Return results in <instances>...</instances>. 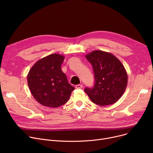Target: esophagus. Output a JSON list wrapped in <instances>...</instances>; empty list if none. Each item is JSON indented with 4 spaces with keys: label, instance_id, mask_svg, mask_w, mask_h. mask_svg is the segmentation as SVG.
I'll use <instances>...</instances> for the list:
<instances>
[{
    "label": "esophagus",
    "instance_id": "obj_1",
    "mask_svg": "<svg viewBox=\"0 0 153 153\" xmlns=\"http://www.w3.org/2000/svg\"><path fill=\"white\" fill-rule=\"evenodd\" d=\"M82 87H83V86L81 84H77V85H76V89H82Z\"/></svg>",
    "mask_w": 153,
    "mask_h": 153
}]
</instances>
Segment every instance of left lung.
Returning <instances> with one entry per match:
<instances>
[{"mask_svg": "<svg viewBox=\"0 0 153 153\" xmlns=\"http://www.w3.org/2000/svg\"><path fill=\"white\" fill-rule=\"evenodd\" d=\"M86 59L92 64L95 82L85 92L92 102L100 106L117 102L123 94L128 76L122 63L111 53L96 50L88 54Z\"/></svg>", "mask_w": 153, "mask_h": 153, "instance_id": "obj_1", "label": "left lung"}]
</instances>
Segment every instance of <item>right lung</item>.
Listing matches in <instances>:
<instances>
[{
    "label": "right lung",
    "mask_w": 153,
    "mask_h": 153,
    "mask_svg": "<svg viewBox=\"0 0 153 153\" xmlns=\"http://www.w3.org/2000/svg\"><path fill=\"white\" fill-rule=\"evenodd\" d=\"M64 57L52 54L38 61L30 70L27 81L36 100L52 108L64 105L69 100L74 87L68 83L61 70Z\"/></svg>",
    "instance_id": "add662e5"
}]
</instances>
